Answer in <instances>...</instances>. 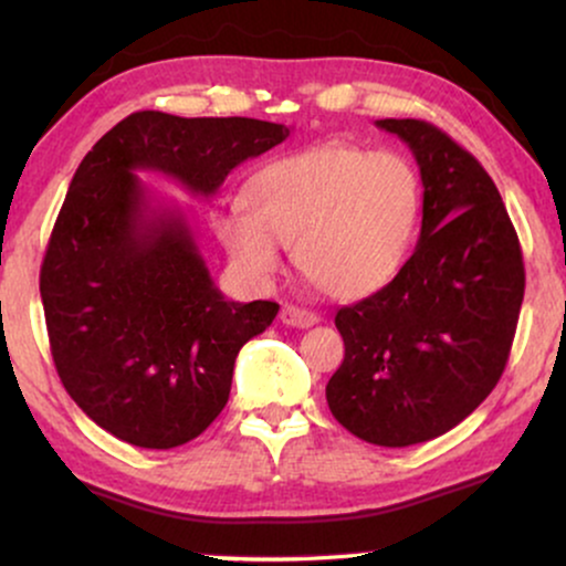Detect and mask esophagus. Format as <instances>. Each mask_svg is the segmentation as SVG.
<instances>
[{"label":"esophagus","mask_w":566,"mask_h":566,"mask_svg":"<svg viewBox=\"0 0 566 566\" xmlns=\"http://www.w3.org/2000/svg\"><path fill=\"white\" fill-rule=\"evenodd\" d=\"M279 319H282V324H287V327L305 329V327H314V324L319 322V316L311 314V311H305V308H295V305H284L282 314H279Z\"/></svg>","instance_id":"obj_1"}]
</instances>
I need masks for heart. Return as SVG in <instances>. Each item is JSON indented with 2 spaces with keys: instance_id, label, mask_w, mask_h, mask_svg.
I'll return each instance as SVG.
<instances>
[{
  "instance_id": "obj_1",
  "label": "heart",
  "mask_w": 566,
  "mask_h": 566,
  "mask_svg": "<svg viewBox=\"0 0 566 566\" xmlns=\"http://www.w3.org/2000/svg\"><path fill=\"white\" fill-rule=\"evenodd\" d=\"M244 201L220 212L216 233L247 282L269 284L287 244L311 282L356 301L405 265L423 188L401 154L322 143L263 165L247 180Z\"/></svg>"
}]
</instances>
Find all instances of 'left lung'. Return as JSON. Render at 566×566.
Returning a JSON list of instances; mask_svg holds the SVG:
<instances>
[{
  "mask_svg": "<svg viewBox=\"0 0 566 566\" xmlns=\"http://www.w3.org/2000/svg\"><path fill=\"white\" fill-rule=\"evenodd\" d=\"M405 140L423 180V223L394 282L335 316L346 356L329 412L378 447L437 439L490 396L524 301L518 237L486 170L420 119H378Z\"/></svg>",
  "mask_w": 566,
  "mask_h": 566,
  "instance_id": "8db88e82",
  "label": "left lung"
}]
</instances>
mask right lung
Segmentation results:
<instances>
[{"label":"right lung","mask_w":566,"mask_h":566,"mask_svg":"<svg viewBox=\"0 0 566 566\" xmlns=\"http://www.w3.org/2000/svg\"><path fill=\"white\" fill-rule=\"evenodd\" d=\"M290 133L247 116L138 112L76 167L39 292L63 388L103 431L146 450L197 439L229 401L239 348L279 311L229 301L186 212L154 199L138 172L210 199L233 167Z\"/></svg>","instance_id":"obj_1"}]
</instances>
